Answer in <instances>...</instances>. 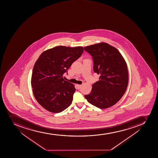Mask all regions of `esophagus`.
I'll use <instances>...</instances> for the list:
<instances>
[{"instance_id":"esophagus-1","label":"esophagus","mask_w":158,"mask_h":158,"mask_svg":"<svg viewBox=\"0 0 158 158\" xmlns=\"http://www.w3.org/2000/svg\"><path fill=\"white\" fill-rule=\"evenodd\" d=\"M77 86L78 89H80L81 88L82 85H77Z\"/></svg>"}]
</instances>
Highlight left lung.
Returning a JSON list of instances; mask_svg holds the SVG:
<instances>
[{"label": "left lung", "instance_id": "obj_1", "mask_svg": "<svg viewBox=\"0 0 158 158\" xmlns=\"http://www.w3.org/2000/svg\"><path fill=\"white\" fill-rule=\"evenodd\" d=\"M92 56L93 70L100 75L90 94L85 95L92 105L105 109L117 103L128 86V72L125 60L118 50L105 43L84 48Z\"/></svg>", "mask_w": 158, "mask_h": 158}]
</instances>
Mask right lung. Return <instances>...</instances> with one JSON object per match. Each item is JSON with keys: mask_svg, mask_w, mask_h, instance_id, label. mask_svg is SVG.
<instances>
[{"mask_svg": "<svg viewBox=\"0 0 158 158\" xmlns=\"http://www.w3.org/2000/svg\"><path fill=\"white\" fill-rule=\"evenodd\" d=\"M83 50L80 46H59L46 50L38 58L32 74V88L37 102L46 110L59 113L71 105L76 89L63 75H67V70Z\"/></svg>", "mask_w": 158, "mask_h": 158, "instance_id": "obj_1", "label": "right lung"}]
</instances>
